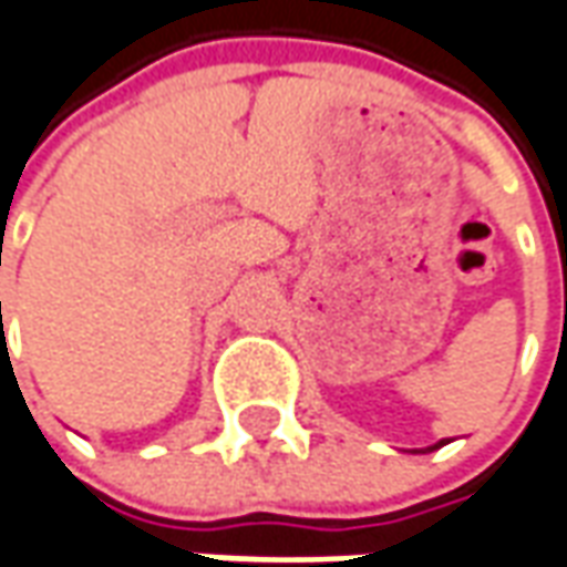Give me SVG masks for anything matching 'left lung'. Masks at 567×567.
I'll list each match as a JSON object with an SVG mask.
<instances>
[{
	"mask_svg": "<svg viewBox=\"0 0 567 567\" xmlns=\"http://www.w3.org/2000/svg\"><path fill=\"white\" fill-rule=\"evenodd\" d=\"M444 444H450V441H437V444H434V446H429V450H437V446H444Z\"/></svg>",
	"mask_w": 567,
	"mask_h": 567,
	"instance_id": "left-lung-1",
	"label": "left lung"
}]
</instances>
